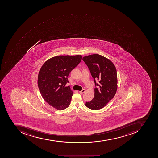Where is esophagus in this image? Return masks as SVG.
<instances>
[{
	"label": "esophagus",
	"instance_id": "34e87169",
	"mask_svg": "<svg viewBox=\"0 0 158 158\" xmlns=\"http://www.w3.org/2000/svg\"><path fill=\"white\" fill-rule=\"evenodd\" d=\"M79 92L80 94L84 93V92H85V89H83L82 91H79Z\"/></svg>",
	"mask_w": 158,
	"mask_h": 158
}]
</instances>
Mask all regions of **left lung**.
I'll list each match as a JSON object with an SVG mask.
<instances>
[{"label":"left lung","instance_id":"obj_1","mask_svg":"<svg viewBox=\"0 0 158 158\" xmlns=\"http://www.w3.org/2000/svg\"><path fill=\"white\" fill-rule=\"evenodd\" d=\"M94 78L96 88L94 98L85 106L93 110L104 108L114 97L117 89L116 69L111 60L99 54L90 55L83 58ZM99 83H96L95 80Z\"/></svg>","mask_w":158,"mask_h":158}]
</instances>
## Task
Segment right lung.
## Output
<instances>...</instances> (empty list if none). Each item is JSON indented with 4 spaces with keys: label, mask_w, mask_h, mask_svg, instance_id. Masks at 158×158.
<instances>
[{
    "label": "right lung",
    "mask_w": 158,
    "mask_h": 158,
    "mask_svg": "<svg viewBox=\"0 0 158 158\" xmlns=\"http://www.w3.org/2000/svg\"><path fill=\"white\" fill-rule=\"evenodd\" d=\"M81 55L58 56L47 60L38 73L39 91L48 104L59 110L69 107L73 92L69 86L68 76L82 60Z\"/></svg>",
    "instance_id": "add662e5"
}]
</instances>
